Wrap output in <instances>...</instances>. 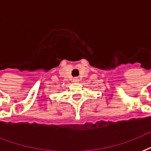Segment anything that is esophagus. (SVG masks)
<instances>
[{
  "instance_id": "34e87169",
  "label": "esophagus",
  "mask_w": 151,
  "mask_h": 151,
  "mask_svg": "<svg viewBox=\"0 0 151 151\" xmlns=\"http://www.w3.org/2000/svg\"><path fill=\"white\" fill-rule=\"evenodd\" d=\"M73 82H76V83H77V82H78L79 81V79H78V78H77V77H76V78H73Z\"/></svg>"
}]
</instances>
